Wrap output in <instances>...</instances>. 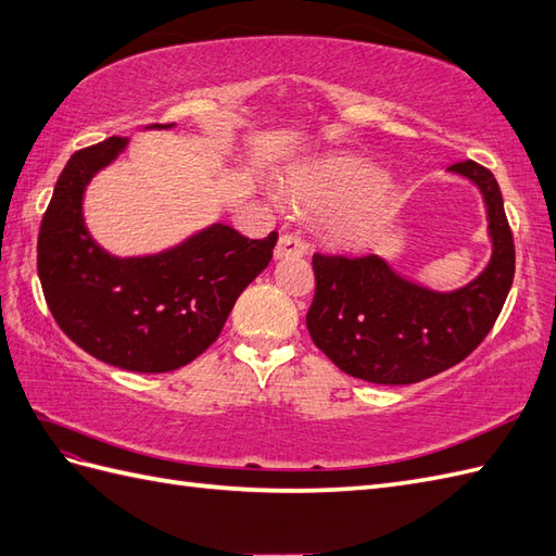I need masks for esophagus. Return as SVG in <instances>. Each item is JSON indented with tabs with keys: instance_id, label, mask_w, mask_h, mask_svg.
I'll use <instances>...</instances> for the list:
<instances>
[{
	"instance_id": "esophagus-1",
	"label": "esophagus",
	"mask_w": 556,
	"mask_h": 556,
	"mask_svg": "<svg viewBox=\"0 0 556 556\" xmlns=\"http://www.w3.org/2000/svg\"><path fill=\"white\" fill-rule=\"evenodd\" d=\"M306 252H308V245L300 236L286 233V236H280L278 245H276V260H286V256H304Z\"/></svg>"
}]
</instances>
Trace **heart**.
<instances>
[{
    "label": "heart",
    "instance_id": "obj_1",
    "mask_svg": "<svg viewBox=\"0 0 556 556\" xmlns=\"http://www.w3.org/2000/svg\"><path fill=\"white\" fill-rule=\"evenodd\" d=\"M282 195L311 212H325V233L361 250L380 238L401 200L399 184L361 155H332L288 174Z\"/></svg>",
    "mask_w": 556,
    "mask_h": 556
}]
</instances>
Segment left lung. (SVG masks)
Listing matches in <instances>:
<instances>
[{"instance_id": "obj_1", "label": "left lung", "mask_w": 556, "mask_h": 556, "mask_svg": "<svg viewBox=\"0 0 556 556\" xmlns=\"http://www.w3.org/2000/svg\"><path fill=\"white\" fill-rule=\"evenodd\" d=\"M448 172L479 188L491 262L467 286L439 292L401 276L382 256L314 254L311 340L337 368L372 384H415L465 361L491 332L514 280V238L495 176L477 162Z\"/></svg>"}]
</instances>
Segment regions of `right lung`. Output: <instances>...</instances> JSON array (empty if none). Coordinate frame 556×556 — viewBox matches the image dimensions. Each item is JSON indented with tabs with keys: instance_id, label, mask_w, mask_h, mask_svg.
<instances>
[{
	"instance_id": "add662e5",
	"label": "right lung",
	"mask_w": 556,
	"mask_h": 556,
	"mask_svg": "<svg viewBox=\"0 0 556 556\" xmlns=\"http://www.w3.org/2000/svg\"><path fill=\"white\" fill-rule=\"evenodd\" d=\"M127 143L111 137L67 160L39 226L37 274L51 316L79 349L122 370L169 372L216 342L240 292L268 266L278 233L250 240L212 224L157 254L105 252L87 231L83 200L93 174Z\"/></svg>"
}]
</instances>
